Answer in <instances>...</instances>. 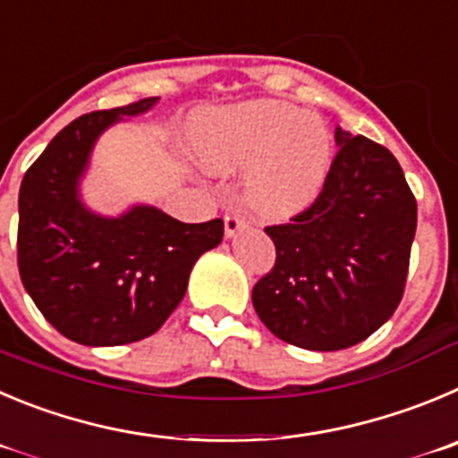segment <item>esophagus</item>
Instances as JSON below:
<instances>
[{
	"instance_id": "obj_1",
	"label": "esophagus",
	"mask_w": 458,
	"mask_h": 458,
	"mask_svg": "<svg viewBox=\"0 0 458 458\" xmlns=\"http://www.w3.org/2000/svg\"><path fill=\"white\" fill-rule=\"evenodd\" d=\"M224 224H225V237H234V234H237L239 230H242L243 216L239 215L237 209H230V212H225Z\"/></svg>"
}]
</instances>
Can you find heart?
Wrapping results in <instances>:
<instances>
[{
  "label": "heart",
  "instance_id": "obj_1",
  "mask_svg": "<svg viewBox=\"0 0 458 458\" xmlns=\"http://www.w3.org/2000/svg\"><path fill=\"white\" fill-rule=\"evenodd\" d=\"M196 144L216 171L249 166L246 196L267 216H292L314 203L332 166V132L316 114L277 101L215 110L196 123Z\"/></svg>",
  "mask_w": 458,
  "mask_h": 458
}]
</instances>
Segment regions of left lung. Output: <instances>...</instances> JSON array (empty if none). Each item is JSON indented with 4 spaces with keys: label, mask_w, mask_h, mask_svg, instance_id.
Instances as JSON below:
<instances>
[{
    "label": "left lung",
    "mask_w": 458,
    "mask_h": 458,
    "mask_svg": "<svg viewBox=\"0 0 458 458\" xmlns=\"http://www.w3.org/2000/svg\"><path fill=\"white\" fill-rule=\"evenodd\" d=\"M339 147L314 203L267 225L276 264L253 287L264 326L298 348L332 352L369 339L403 301L418 208L382 144L336 126Z\"/></svg>",
    "instance_id": "obj_1"
}]
</instances>
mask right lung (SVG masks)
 <instances>
[{
	"mask_svg": "<svg viewBox=\"0 0 458 458\" xmlns=\"http://www.w3.org/2000/svg\"><path fill=\"white\" fill-rule=\"evenodd\" d=\"M156 101L81 114L22 178L20 277L42 316L76 344L123 345L160 330L185 296L196 259L224 237L221 219L182 224L147 205L104 219L79 200L97 138L122 114H140Z\"/></svg>",
	"mask_w": 458,
	"mask_h": 458,
	"instance_id": "right-lung-1",
	"label": "right lung"
}]
</instances>
